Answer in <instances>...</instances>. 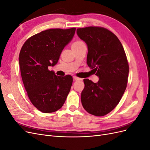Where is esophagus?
I'll use <instances>...</instances> for the list:
<instances>
[{
	"label": "esophagus",
	"mask_w": 150,
	"mask_h": 150,
	"mask_svg": "<svg viewBox=\"0 0 150 150\" xmlns=\"http://www.w3.org/2000/svg\"><path fill=\"white\" fill-rule=\"evenodd\" d=\"M73 78H74V79L76 80V81H77V80H81V78H78V77H77V76H73Z\"/></svg>",
	"instance_id": "esophagus-1"
}]
</instances>
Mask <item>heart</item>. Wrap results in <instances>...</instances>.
<instances>
[{"instance_id": "obj_1", "label": "heart", "mask_w": 150, "mask_h": 150, "mask_svg": "<svg viewBox=\"0 0 150 150\" xmlns=\"http://www.w3.org/2000/svg\"><path fill=\"white\" fill-rule=\"evenodd\" d=\"M83 42L81 41V40H78V41H76L74 42L73 44H72V45H78V44H80L81 43H83Z\"/></svg>"}]
</instances>
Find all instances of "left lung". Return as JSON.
I'll return each mask as SVG.
<instances>
[{
    "instance_id": "8db88e82",
    "label": "left lung",
    "mask_w": 150,
    "mask_h": 150,
    "mask_svg": "<svg viewBox=\"0 0 150 150\" xmlns=\"http://www.w3.org/2000/svg\"><path fill=\"white\" fill-rule=\"evenodd\" d=\"M87 44V64L99 78L97 83L84 79L81 103L89 114L103 116L120 101L128 83L129 64L123 47L117 36L102 27L77 29Z\"/></svg>"
}]
</instances>
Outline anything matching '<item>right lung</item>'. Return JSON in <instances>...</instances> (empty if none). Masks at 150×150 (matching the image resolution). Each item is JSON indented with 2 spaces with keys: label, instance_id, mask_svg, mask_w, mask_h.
I'll use <instances>...</instances> for the list:
<instances>
[{
  "label": "right lung",
  "instance_id": "1",
  "mask_svg": "<svg viewBox=\"0 0 150 150\" xmlns=\"http://www.w3.org/2000/svg\"><path fill=\"white\" fill-rule=\"evenodd\" d=\"M75 31V28L45 30L31 36L21 49L19 65L24 88L32 104L42 112L59 110L70 91L72 76H56L48 67L57 64Z\"/></svg>",
  "mask_w": 150,
  "mask_h": 150
}]
</instances>
